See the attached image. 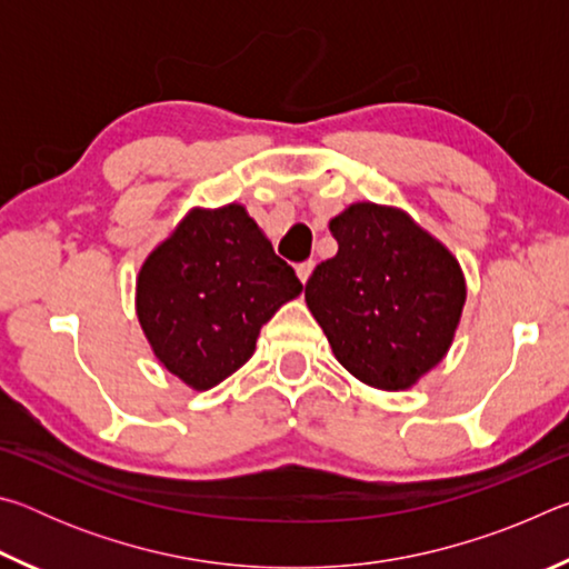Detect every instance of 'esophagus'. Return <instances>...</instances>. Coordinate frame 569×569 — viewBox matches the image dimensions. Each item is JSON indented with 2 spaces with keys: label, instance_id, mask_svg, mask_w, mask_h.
Wrapping results in <instances>:
<instances>
[{
  "label": "esophagus",
  "instance_id": "esophagus-1",
  "mask_svg": "<svg viewBox=\"0 0 569 569\" xmlns=\"http://www.w3.org/2000/svg\"><path fill=\"white\" fill-rule=\"evenodd\" d=\"M313 261H303V263H298L296 266V273H298V278H301V283H306L308 278H311V271H313Z\"/></svg>",
  "mask_w": 569,
  "mask_h": 569
}]
</instances>
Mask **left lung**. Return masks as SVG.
<instances>
[{"label": "left lung", "instance_id": "obj_1", "mask_svg": "<svg viewBox=\"0 0 569 569\" xmlns=\"http://www.w3.org/2000/svg\"><path fill=\"white\" fill-rule=\"evenodd\" d=\"M329 228L339 253L308 278V311L356 379L409 389L455 339L467 298L457 258L397 208L353 203Z\"/></svg>", "mask_w": 569, "mask_h": 569}]
</instances>
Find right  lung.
Listing matches in <instances>:
<instances>
[{
  "instance_id": "1",
  "label": "right lung",
  "mask_w": 569,
  "mask_h": 569,
  "mask_svg": "<svg viewBox=\"0 0 569 569\" xmlns=\"http://www.w3.org/2000/svg\"><path fill=\"white\" fill-rule=\"evenodd\" d=\"M303 291L243 206L190 210L138 276V319L158 361L206 391L256 351L261 326Z\"/></svg>"
}]
</instances>
